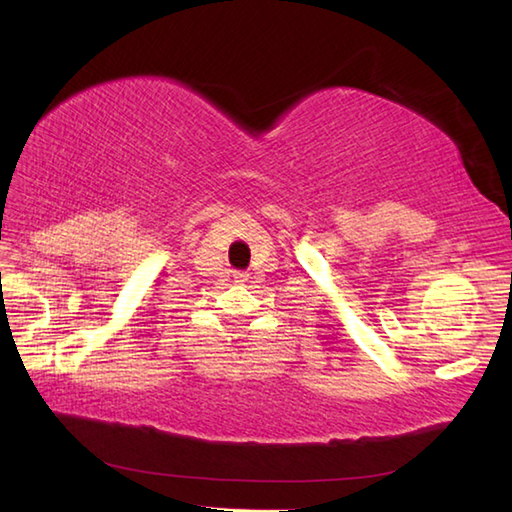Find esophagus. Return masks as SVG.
Masks as SVG:
<instances>
[{
	"label": "esophagus",
	"mask_w": 512,
	"mask_h": 512,
	"mask_svg": "<svg viewBox=\"0 0 512 512\" xmlns=\"http://www.w3.org/2000/svg\"><path fill=\"white\" fill-rule=\"evenodd\" d=\"M233 279L237 281V284H246V281H248V273H244V270H235Z\"/></svg>",
	"instance_id": "1"
}]
</instances>
